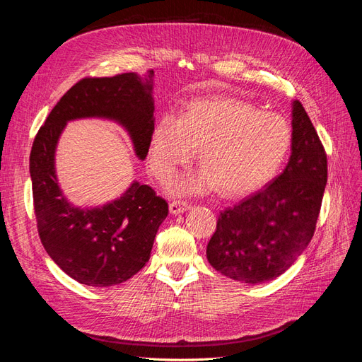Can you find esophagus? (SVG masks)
Segmentation results:
<instances>
[{
	"instance_id": "1",
	"label": "esophagus",
	"mask_w": 362,
	"mask_h": 362,
	"mask_svg": "<svg viewBox=\"0 0 362 362\" xmlns=\"http://www.w3.org/2000/svg\"><path fill=\"white\" fill-rule=\"evenodd\" d=\"M169 210H170L172 214H181V213L189 210V204L185 202V201H180V199L172 201L169 204Z\"/></svg>"
}]
</instances>
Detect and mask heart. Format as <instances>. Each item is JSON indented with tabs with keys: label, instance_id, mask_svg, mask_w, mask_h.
I'll return each mask as SVG.
<instances>
[{
	"label": "heart",
	"instance_id": "heart-1",
	"mask_svg": "<svg viewBox=\"0 0 362 362\" xmlns=\"http://www.w3.org/2000/svg\"><path fill=\"white\" fill-rule=\"evenodd\" d=\"M293 141L288 120L237 98L192 101L177 120L161 117L151 140L149 168L168 182L199 149L202 170L180 182L182 193L217 187L225 198L249 194L275 177Z\"/></svg>",
	"mask_w": 362,
	"mask_h": 362
}]
</instances>
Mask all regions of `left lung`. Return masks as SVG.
Wrapping results in <instances>:
<instances>
[{"label":"left lung","mask_w":362,"mask_h":362,"mask_svg":"<svg viewBox=\"0 0 362 362\" xmlns=\"http://www.w3.org/2000/svg\"><path fill=\"white\" fill-rule=\"evenodd\" d=\"M291 156L264 189L226 208L206 246L222 275L262 284L282 275L311 242L327 181L326 152L299 101H293Z\"/></svg>","instance_id":"left-lung-1"}]
</instances>
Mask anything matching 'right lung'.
I'll return each instance as SVG.
<instances>
[{
  "label": "right lung",
  "instance_id": "right-lung-1",
  "mask_svg": "<svg viewBox=\"0 0 362 362\" xmlns=\"http://www.w3.org/2000/svg\"><path fill=\"white\" fill-rule=\"evenodd\" d=\"M152 76L154 71L145 78L134 72L83 78L62 96L33 141L30 175L40 242L52 261L84 286H117L144 269L169 208L137 181L103 206H74L54 166L59 139L69 120L110 119L128 131L136 156L145 160L156 120Z\"/></svg>",
  "mask_w": 362,
  "mask_h": 362
}]
</instances>
